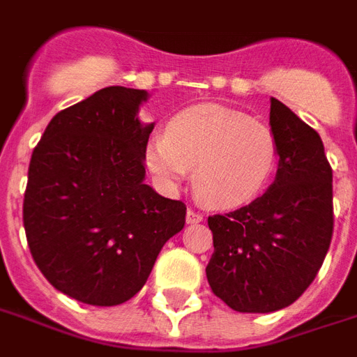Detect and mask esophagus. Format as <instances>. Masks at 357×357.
Masks as SVG:
<instances>
[{
  "instance_id": "1",
  "label": "esophagus",
  "mask_w": 357,
  "mask_h": 357,
  "mask_svg": "<svg viewBox=\"0 0 357 357\" xmlns=\"http://www.w3.org/2000/svg\"><path fill=\"white\" fill-rule=\"evenodd\" d=\"M186 222H188V224H199V222H203V214L195 213V211L188 208V213H186Z\"/></svg>"
}]
</instances>
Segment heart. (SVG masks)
Listing matches in <instances>:
<instances>
[{
	"instance_id": "obj_1",
	"label": "heart",
	"mask_w": 357,
	"mask_h": 357,
	"mask_svg": "<svg viewBox=\"0 0 357 357\" xmlns=\"http://www.w3.org/2000/svg\"><path fill=\"white\" fill-rule=\"evenodd\" d=\"M278 160L269 126L224 105H197L176 114L165 135L150 139L144 162L176 188L190 169L195 197L213 208L245 205L264 192Z\"/></svg>"
}]
</instances>
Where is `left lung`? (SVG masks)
Listing matches in <instances>:
<instances>
[{
	"instance_id": "8db88e82",
	"label": "left lung",
	"mask_w": 357,
	"mask_h": 357,
	"mask_svg": "<svg viewBox=\"0 0 357 357\" xmlns=\"http://www.w3.org/2000/svg\"><path fill=\"white\" fill-rule=\"evenodd\" d=\"M269 126L278 144L269 190L246 207L208 216V286L237 312H275L299 299L333 235V171L320 135L275 98Z\"/></svg>"
}]
</instances>
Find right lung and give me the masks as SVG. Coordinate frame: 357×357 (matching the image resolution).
<instances>
[{"label": "right lung", "instance_id": "obj_1", "mask_svg": "<svg viewBox=\"0 0 357 357\" xmlns=\"http://www.w3.org/2000/svg\"><path fill=\"white\" fill-rule=\"evenodd\" d=\"M146 90L109 86L56 114L31 154L24 194L29 252L48 282L77 301L112 307L135 296L186 205L144 184L154 124Z\"/></svg>", "mask_w": 357, "mask_h": 357}]
</instances>
